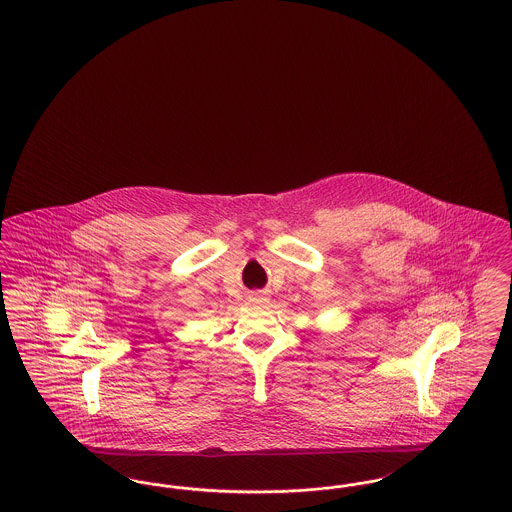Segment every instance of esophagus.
I'll return each instance as SVG.
<instances>
[{
  "instance_id": "esophagus-1",
  "label": "esophagus",
  "mask_w": 512,
  "mask_h": 512,
  "mask_svg": "<svg viewBox=\"0 0 512 512\" xmlns=\"http://www.w3.org/2000/svg\"><path fill=\"white\" fill-rule=\"evenodd\" d=\"M249 299H251L253 303H257V305H263V303H267L268 295L265 292H255L249 295Z\"/></svg>"
}]
</instances>
